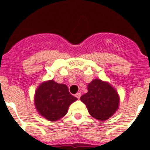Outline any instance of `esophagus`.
<instances>
[{
	"mask_svg": "<svg viewBox=\"0 0 150 150\" xmlns=\"http://www.w3.org/2000/svg\"><path fill=\"white\" fill-rule=\"evenodd\" d=\"M75 96H76L78 99H79V98L81 97V93H80V92H78V93H76V95H75Z\"/></svg>",
	"mask_w": 150,
	"mask_h": 150,
	"instance_id": "1",
	"label": "esophagus"
}]
</instances>
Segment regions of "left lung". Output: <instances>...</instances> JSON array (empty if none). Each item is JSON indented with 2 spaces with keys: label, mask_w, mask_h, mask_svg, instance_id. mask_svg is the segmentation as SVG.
Here are the masks:
<instances>
[{
  "label": "left lung",
  "mask_w": 150,
  "mask_h": 150,
  "mask_svg": "<svg viewBox=\"0 0 150 150\" xmlns=\"http://www.w3.org/2000/svg\"><path fill=\"white\" fill-rule=\"evenodd\" d=\"M87 89L88 92L82 95L80 100L97 120H107L119 109L120 95L108 82L94 79L88 84Z\"/></svg>",
  "instance_id": "obj_1"
}]
</instances>
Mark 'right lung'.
Here are the masks:
<instances>
[{"label":"right lung","instance_id":"obj_1","mask_svg":"<svg viewBox=\"0 0 150 150\" xmlns=\"http://www.w3.org/2000/svg\"><path fill=\"white\" fill-rule=\"evenodd\" d=\"M77 100L70 94L65 84L53 79L43 82L34 94V105L41 116L49 121H58L67 114L69 106Z\"/></svg>","mask_w":150,"mask_h":150}]
</instances>
